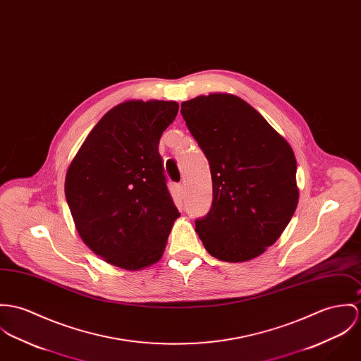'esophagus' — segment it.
<instances>
[{"label":"esophagus","instance_id":"34e87169","mask_svg":"<svg viewBox=\"0 0 361 361\" xmlns=\"http://www.w3.org/2000/svg\"><path fill=\"white\" fill-rule=\"evenodd\" d=\"M176 190H178V193L182 196V195L185 193V186H183V183H178V185H176Z\"/></svg>","mask_w":361,"mask_h":361}]
</instances>
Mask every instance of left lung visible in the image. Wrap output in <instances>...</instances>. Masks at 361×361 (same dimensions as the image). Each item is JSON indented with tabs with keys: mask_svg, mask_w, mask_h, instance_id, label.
Segmentation results:
<instances>
[{
	"mask_svg": "<svg viewBox=\"0 0 361 361\" xmlns=\"http://www.w3.org/2000/svg\"><path fill=\"white\" fill-rule=\"evenodd\" d=\"M180 107L211 166L214 200L208 215L196 221L198 237L212 257L225 262L262 255L295 212L294 150L235 95H200Z\"/></svg>",
	"mask_w": 361,
	"mask_h": 361,
	"instance_id": "1",
	"label": "left lung"
}]
</instances>
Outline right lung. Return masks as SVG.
<instances>
[{
    "mask_svg": "<svg viewBox=\"0 0 361 361\" xmlns=\"http://www.w3.org/2000/svg\"><path fill=\"white\" fill-rule=\"evenodd\" d=\"M173 100H127L88 133L67 168L65 195L75 229L104 262L140 270L159 262L180 216L165 185L159 143Z\"/></svg>",
    "mask_w": 361,
    "mask_h": 361,
    "instance_id": "1",
    "label": "right lung"
}]
</instances>
